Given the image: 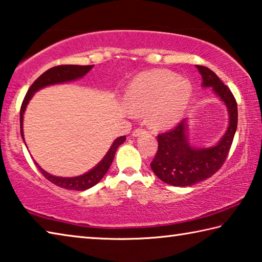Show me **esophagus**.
Listing matches in <instances>:
<instances>
[{
	"label": "esophagus",
	"mask_w": 262,
	"mask_h": 262,
	"mask_svg": "<svg viewBox=\"0 0 262 262\" xmlns=\"http://www.w3.org/2000/svg\"><path fill=\"white\" fill-rule=\"evenodd\" d=\"M145 134H147V131L146 130H144V128H136V130L132 132V137H139V136H141V135H145Z\"/></svg>",
	"instance_id": "obj_1"
}]
</instances>
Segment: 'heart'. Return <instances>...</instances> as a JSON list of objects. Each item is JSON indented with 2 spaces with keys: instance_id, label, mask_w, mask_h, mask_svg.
Listing matches in <instances>:
<instances>
[{
  "instance_id": "b5f03b06",
  "label": "heart",
  "mask_w": 262,
  "mask_h": 262,
  "mask_svg": "<svg viewBox=\"0 0 262 262\" xmlns=\"http://www.w3.org/2000/svg\"><path fill=\"white\" fill-rule=\"evenodd\" d=\"M193 89L190 81L169 70L140 73L128 86L125 102L134 115L149 114L155 128L175 126L189 109Z\"/></svg>"
}]
</instances>
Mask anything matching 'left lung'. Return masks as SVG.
<instances>
[{
    "label": "left lung",
    "mask_w": 262,
    "mask_h": 262,
    "mask_svg": "<svg viewBox=\"0 0 262 262\" xmlns=\"http://www.w3.org/2000/svg\"><path fill=\"white\" fill-rule=\"evenodd\" d=\"M196 69L203 77L201 86L210 87L227 107L228 127L210 147H194L190 144L187 118L173 130L158 136L159 148L150 168L160 180L173 186H191L213 176L226 161L237 128V103L231 91L210 69L203 66H196Z\"/></svg>",
    "instance_id": "1"
}]
</instances>
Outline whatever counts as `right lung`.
<instances>
[{"instance_id": "add662e5", "label": "right lung", "mask_w": 262, "mask_h": 262, "mask_svg": "<svg viewBox=\"0 0 262 262\" xmlns=\"http://www.w3.org/2000/svg\"><path fill=\"white\" fill-rule=\"evenodd\" d=\"M94 66H58L54 67L49 70L45 71L42 75H41L38 79H36L33 84L27 91V93L24 98V101L21 103L20 108V135L21 138L24 140V131H23V119H24V114L27 104H29L30 100L32 99L36 92L45 89L47 86L56 85V84H64V82H70L73 80L80 79V78L84 77L86 73H89L90 70ZM126 137L122 136L118 137L117 139L114 140V143L110 146L108 152L105 153L103 159L96 164L94 168H92L90 171H87L82 175L76 176V177H59V176H54L52 173L47 172L43 170L38 163L34 161L36 167L39 168L41 173L50 181L53 184L57 185L59 187H63V189L67 190H76V191H85L90 187L94 186L95 184L102 180L103 176L107 173L109 167L112 166L113 160L115 157V153H116L117 148L119 145H122L124 141H125Z\"/></svg>"}]
</instances>
